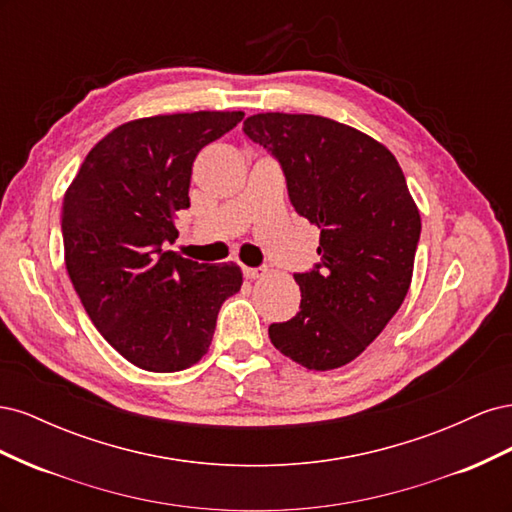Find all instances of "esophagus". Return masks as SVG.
Wrapping results in <instances>:
<instances>
[{"mask_svg": "<svg viewBox=\"0 0 512 512\" xmlns=\"http://www.w3.org/2000/svg\"><path fill=\"white\" fill-rule=\"evenodd\" d=\"M243 275L247 280H260V277L267 275L265 267H243Z\"/></svg>", "mask_w": 512, "mask_h": 512, "instance_id": "esophagus-1", "label": "esophagus"}]
</instances>
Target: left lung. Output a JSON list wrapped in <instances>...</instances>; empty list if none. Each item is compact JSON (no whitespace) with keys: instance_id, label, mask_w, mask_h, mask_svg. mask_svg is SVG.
<instances>
[{"instance_id":"obj_1","label":"left lung","mask_w":512,"mask_h":512,"mask_svg":"<svg viewBox=\"0 0 512 512\" xmlns=\"http://www.w3.org/2000/svg\"><path fill=\"white\" fill-rule=\"evenodd\" d=\"M243 132L280 162L290 203L320 228V262L294 273L301 305L273 322L271 344L327 371L356 359L404 303L421 215L393 153L318 115L258 113Z\"/></svg>"}]
</instances>
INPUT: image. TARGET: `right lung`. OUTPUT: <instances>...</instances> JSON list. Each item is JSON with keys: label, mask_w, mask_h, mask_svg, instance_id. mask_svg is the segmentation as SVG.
Listing matches in <instances>:
<instances>
[{"label": "right lung", "mask_w": 512, "mask_h": 512, "mask_svg": "<svg viewBox=\"0 0 512 512\" xmlns=\"http://www.w3.org/2000/svg\"><path fill=\"white\" fill-rule=\"evenodd\" d=\"M243 119L198 111L128 121L87 153L61 205L66 269L87 316L132 365L170 374L207 354L241 269L164 250L190 207L198 151Z\"/></svg>", "instance_id": "right-lung-1"}]
</instances>
